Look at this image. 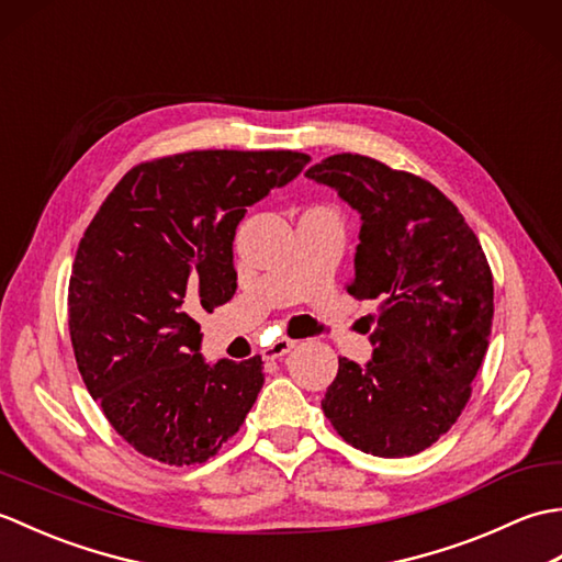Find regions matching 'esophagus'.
I'll return each instance as SVG.
<instances>
[{"label": "esophagus", "mask_w": 562, "mask_h": 562, "mask_svg": "<svg viewBox=\"0 0 562 562\" xmlns=\"http://www.w3.org/2000/svg\"><path fill=\"white\" fill-rule=\"evenodd\" d=\"M294 345H296V340H292V338H278L274 342H270L268 348H262V357H266V360H278V357L288 355Z\"/></svg>", "instance_id": "obj_1"}]
</instances>
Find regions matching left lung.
Here are the masks:
<instances>
[{"label": "left lung", "mask_w": 562, "mask_h": 562, "mask_svg": "<svg viewBox=\"0 0 562 562\" xmlns=\"http://www.w3.org/2000/svg\"><path fill=\"white\" fill-rule=\"evenodd\" d=\"M362 214L357 300H376L374 357H340L321 401L333 429L364 453L398 459L432 447L471 398L493 330V272L479 236L425 178L362 154L306 171Z\"/></svg>", "instance_id": "left-lung-1"}]
</instances>
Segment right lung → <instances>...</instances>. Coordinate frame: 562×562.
<instances>
[{"mask_svg": "<svg viewBox=\"0 0 562 562\" xmlns=\"http://www.w3.org/2000/svg\"><path fill=\"white\" fill-rule=\"evenodd\" d=\"M312 161L292 149H195L142 161L83 232L69 278L77 367L113 429L142 457L205 463L244 425L262 360L205 364L200 312L236 292L246 207Z\"/></svg>", "mask_w": 562, "mask_h": 562, "instance_id": "right-lung-1", "label": "right lung"}]
</instances>
